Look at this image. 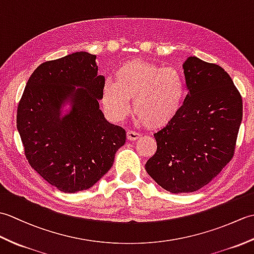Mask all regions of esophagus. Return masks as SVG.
I'll use <instances>...</instances> for the list:
<instances>
[{"mask_svg":"<svg viewBox=\"0 0 254 254\" xmlns=\"http://www.w3.org/2000/svg\"><path fill=\"white\" fill-rule=\"evenodd\" d=\"M127 137L128 141H136V139L139 137V134L135 131H127Z\"/></svg>","mask_w":254,"mask_h":254,"instance_id":"esophagus-1","label":"esophagus"}]
</instances>
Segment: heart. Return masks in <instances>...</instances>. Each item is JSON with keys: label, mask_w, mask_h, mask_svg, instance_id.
Returning <instances> with one entry per match:
<instances>
[{"label": "heart", "mask_w": 254, "mask_h": 254, "mask_svg": "<svg viewBox=\"0 0 254 254\" xmlns=\"http://www.w3.org/2000/svg\"><path fill=\"white\" fill-rule=\"evenodd\" d=\"M185 94V82L176 68L132 60L117 69L115 80H105L102 104L112 121H121L130 112L133 99L138 121L149 128H161L180 112Z\"/></svg>", "instance_id": "heart-1"}]
</instances>
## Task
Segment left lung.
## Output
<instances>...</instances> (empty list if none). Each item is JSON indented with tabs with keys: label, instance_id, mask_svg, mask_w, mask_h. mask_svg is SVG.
I'll return each instance as SVG.
<instances>
[{
	"label": "left lung",
	"instance_id": "8db88e82",
	"mask_svg": "<svg viewBox=\"0 0 254 254\" xmlns=\"http://www.w3.org/2000/svg\"><path fill=\"white\" fill-rule=\"evenodd\" d=\"M183 73L189 93L175 120L154 134L157 150L145 165L171 193L197 191L223 170L242 120L241 95L223 67L189 57Z\"/></svg>",
	"mask_w": 254,
	"mask_h": 254
}]
</instances>
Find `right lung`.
Listing matches in <instances>:
<instances>
[{
	"label": "right lung",
	"instance_id": "right-lung-1",
	"mask_svg": "<svg viewBox=\"0 0 254 254\" xmlns=\"http://www.w3.org/2000/svg\"><path fill=\"white\" fill-rule=\"evenodd\" d=\"M104 83L96 56L75 52L40 64L20 98L16 123L26 158L62 192L93 187L126 143L124 128L108 122L99 109ZM68 102L71 109L62 116Z\"/></svg>",
	"mask_w": 254,
	"mask_h": 254
}]
</instances>
